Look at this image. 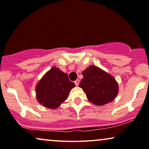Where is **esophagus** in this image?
<instances>
[{
	"instance_id": "1",
	"label": "esophagus",
	"mask_w": 149,
	"mask_h": 149,
	"mask_svg": "<svg viewBox=\"0 0 149 149\" xmlns=\"http://www.w3.org/2000/svg\"><path fill=\"white\" fill-rule=\"evenodd\" d=\"M79 82H80V81H79V80H76L74 82V83H75V84H76V86H78Z\"/></svg>"
}]
</instances>
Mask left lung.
Listing matches in <instances>:
<instances>
[{
    "label": "left lung",
    "instance_id": "1",
    "mask_svg": "<svg viewBox=\"0 0 149 149\" xmlns=\"http://www.w3.org/2000/svg\"><path fill=\"white\" fill-rule=\"evenodd\" d=\"M82 73L83 78L79 87L82 88L90 102L102 106L114 100L119 86L112 75L94 65H90Z\"/></svg>",
    "mask_w": 149,
    "mask_h": 149
}]
</instances>
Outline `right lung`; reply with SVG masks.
Here are the masks:
<instances>
[{"mask_svg": "<svg viewBox=\"0 0 149 149\" xmlns=\"http://www.w3.org/2000/svg\"><path fill=\"white\" fill-rule=\"evenodd\" d=\"M73 87L75 84L69 80L68 74L53 67L36 86V100L43 107L56 109L67 99Z\"/></svg>", "mask_w": 149, "mask_h": 149, "instance_id": "obj_1", "label": "right lung"}]
</instances>
